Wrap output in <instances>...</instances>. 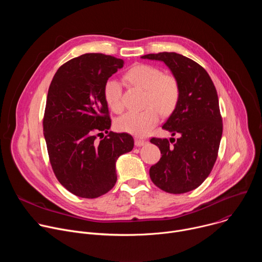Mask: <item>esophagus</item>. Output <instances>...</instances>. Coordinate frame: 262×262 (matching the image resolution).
I'll list each match as a JSON object with an SVG mask.
<instances>
[{
  "label": "esophagus",
  "mask_w": 262,
  "mask_h": 262,
  "mask_svg": "<svg viewBox=\"0 0 262 262\" xmlns=\"http://www.w3.org/2000/svg\"><path fill=\"white\" fill-rule=\"evenodd\" d=\"M147 142H146V140H143V139H136L135 140V145L136 146H138V147H140V146H143V145H145Z\"/></svg>",
  "instance_id": "obj_1"
}]
</instances>
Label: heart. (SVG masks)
Wrapping results in <instances>:
<instances>
[{"mask_svg": "<svg viewBox=\"0 0 262 262\" xmlns=\"http://www.w3.org/2000/svg\"><path fill=\"white\" fill-rule=\"evenodd\" d=\"M125 80L145 90L142 111H129L116 120L120 132L135 136H145L160 121L161 114L171 115L180 99V85L177 78L154 65L137 64L127 70ZM103 96L108 107L120 113L123 110L122 89L118 81L108 79L103 86Z\"/></svg>", "mask_w": 262, "mask_h": 262, "instance_id": "heart-1", "label": "heart"}]
</instances>
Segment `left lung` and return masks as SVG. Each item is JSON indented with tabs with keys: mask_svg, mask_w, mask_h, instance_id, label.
Segmentation results:
<instances>
[{
	"mask_svg": "<svg viewBox=\"0 0 262 262\" xmlns=\"http://www.w3.org/2000/svg\"><path fill=\"white\" fill-rule=\"evenodd\" d=\"M141 58L163 61L180 85L179 102L163 125L178 139H150L162 158L149 175L167 193L193 191L210 174L217 158L223 122L215 87L201 65L182 55L164 52Z\"/></svg>",
	"mask_w": 262,
	"mask_h": 262,
	"instance_id": "left-lung-1",
	"label": "left lung"
}]
</instances>
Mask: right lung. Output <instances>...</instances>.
Segmentation results:
<instances>
[{
    "label": "right lung",
    "mask_w": 262,
    "mask_h": 262,
    "mask_svg": "<svg viewBox=\"0 0 262 262\" xmlns=\"http://www.w3.org/2000/svg\"><path fill=\"white\" fill-rule=\"evenodd\" d=\"M123 64L112 56L84 54L60 66L50 85L43 116L50 163L59 182L76 196L93 199L113 189L116 161L134 148L130 135L108 132L103 96L104 83Z\"/></svg>",
    "instance_id": "right-lung-1"
}]
</instances>
